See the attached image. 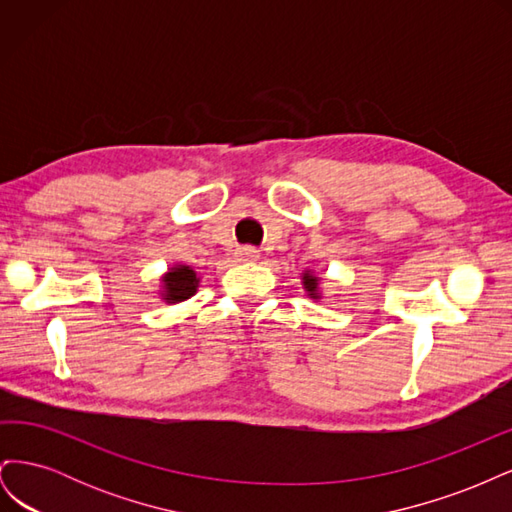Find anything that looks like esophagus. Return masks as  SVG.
Returning <instances> with one entry per match:
<instances>
[{"instance_id": "1", "label": "esophagus", "mask_w": 512, "mask_h": 512, "mask_svg": "<svg viewBox=\"0 0 512 512\" xmlns=\"http://www.w3.org/2000/svg\"><path fill=\"white\" fill-rule=\"evenodd\" d=\"M237 256L243 262H254V260L260 258V252L256 250V247H252V245H243V247H239V250H237Z\"/></svg>"}]
</instances>
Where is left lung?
<instances>
[{"mask_svg": "<svg viewBox=\"0 0 512 512\" xmlns=\"http://www.w3.org/2000/svg\"><path fill=\"white\" fill-rule=\"evenodd\" d=\"M303 286H305V290L309 292V297H312V299L320 297V294H318V277H314L312 273L303 275Z\"/></svg>", "mask_w": 512, "mask_h": 512, "instance_id": "obj_1", "label": "left lung"}]
</instances>
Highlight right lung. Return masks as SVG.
I'll list each match as a JSON object with an SVG mask.
<instances>
[{"label": "right lung", "instance_id": "add662e5", "mask_svg": "<svg viewBox=\"0 0 512 512\" xmlns=\"http://www.w3.org/2000/svg\"><path fill=\"white\" fill-rule=\"evenodd\" d=\"M164 290L162 297L166 299V303H179L190 299L192 294L198 288V277L190 267H173L166 275H164Z\"/></svg>", "mask_w": 512, "mask_h": 512}]
</instances>
